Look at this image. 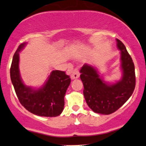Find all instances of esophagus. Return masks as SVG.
Here are the masks:
<instances>
[{"mask_svg":"<svg viewBox=\"0 0 146 146\" xmlns=\"http://www.w3.org/2000/svg\"><path fill=\"white\" fill-rule=\"evenodd\" d=\"M79 77V72L78 69H73V71H71V79H77Z\"/></svg>","mask_w":146,"mask_h":146,"instance_id":"34e87169","label":"esophagus"}]
</instances>
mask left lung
I'll return each instance as SVG.
<instances>
[{"instance_id":"8db88e82","label":"left lung","mask_w":146,"mask_h":146,"mask_svg":"<svg viewBox=\"0 0 146 146\" xmlns=\"http://www.w3.org/2000/svg\"><path fill=\"white\" fill-rule=\"evenodd\" d=\"M117 42L118 48L121 50L123 71L121 80L114 84H107L97 70L88 64H85L80 70L84 98L88 106L96 113H113L128 100L135 87V66L131 57L123 42L118 39Z\"/></svg>"}]
</instances>
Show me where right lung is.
I'll return each mask as SVG.
<instances>
[{"mask_svg": "<svg viewBox=\"0 0 146 146\" xmlns=\"http://www.w3.org/2000/svg\"><path fill=\"white\" fill-rule=\"evenodd\" d=\"M26 43L17 49L10 69L11 79L19 102L29 112L41 117H53L60 115L64 108L65 95L71 78L65 72L52 71L46 84L38 90L26 86L20 76L19 52Z\"/></svg>", "mask_w": 146, "mask_h": 146, "instance_id": "obj_1", "label": "right lung"}]
</instances>
